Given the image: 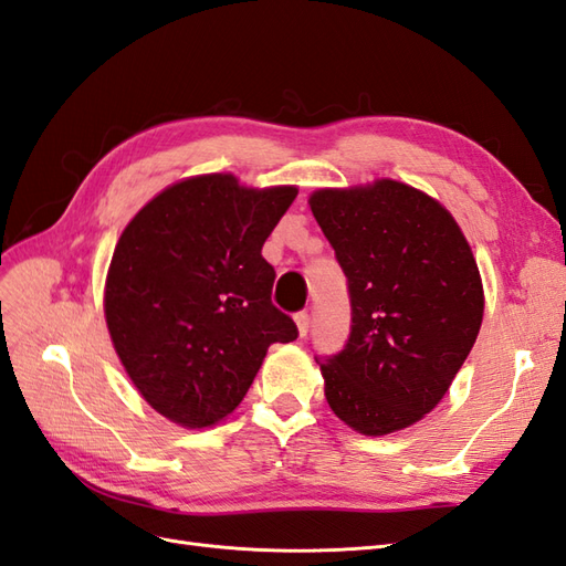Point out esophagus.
I'll use <instances>...</instances> for the list:
<instances>
[{"label":"esophagus","instance_id":"1","mask_svg":"<svg viewBox=\"0 0 566 566\" xmlns=\"http://www.w3.org/2000/svg\"><path fill=\"white\" fill-rule=\"evenodd\" d=\"M294 321H296V327H298V335L306 337V332H308V327H311V313H308V311H298V313L294 315Z\"/></svg>","mask_w":566,"mask_h":566}]
</instances>
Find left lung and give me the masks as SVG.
<instances>
[{
	"label": "left lung",
	"instance_id": "left-lung-1",
	"mask_svg": "<svg viewBox=\"0 0 566 566\" xmlns=\"http://www.w3.org/2000/svg\"><path fill=\"white\" fill-rule=\"evenodd\" d=\"M311 210L352 303L344 349L315 356L329 409L364 434L421 421L483 323V284L467 239L438 200L392 179L315 191Z\"/></svg>",
	"mask_w": 566,
	"mask_h": 566
}]
</instances>
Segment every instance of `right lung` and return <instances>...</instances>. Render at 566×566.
<instances>
[{"mask_svg":"<svg viewBox=\"0 0 566 566\" xmlns=\"http://www.w3.org/2000/svg\"><path fill=\"white\" fill-rule=\"evenodd\" d=\"M296 193L208 174L169 186L124 229L107 274V327L128 378L169 421H222L268 346L298 337L272 303L274 268L263 258Z\"/></svg>","mask_w":566,"mask_h":566,"instance_id":"right-lung-1","label":"right lung"}]
</instances>
